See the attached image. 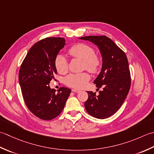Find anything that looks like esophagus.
<instances>
[{
	"label": "esophagus",
	"mask_w": 154,
	"mask_h": 154,
	"mask_svg": "<svg viewBox=\"0 0 154 154\" xmlns=\"http://www.w3.org/2000/svg\"><path fill=\"white\" fill-rule=\"evenodd\" d=\"M72 91L73 92H75V93H78V92H80V90H78V89H72Z\"/></svg>",
	"instance_id": "34e87169"
}]
</instances>
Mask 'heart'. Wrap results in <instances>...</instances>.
I'll use <instances>...</instances> for the list:
<instances>
[{"label":"heart","mask_w":154,"mask_h":154,"mask_svg":"<svg viewBox=\"0 0 154 154\" xmlns=\"http://www.w3.org/2000/svg\"><path fill=\"white\" fill-rule=\"evenodd\" d=\"M68 52L72 58L83 60V68L91 73H97L101 67V57L96 54L92 46L87 44H76L68 49ZM54 66L59 74H64L68 72V62L64 55L59 54L56 56ZM90 79V75L86 72L70 74L65 78V83L68 86L80 89L85 86Z\"/></svg>","instance_id":"obj_1"}]
</instances>
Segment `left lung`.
<instances>
[{"label":"left lung","mask_w":154,"mask_h":154,"mask_svg":"<svg viewBox=\"0 0 154 154\" xmlns=\"http://www.w3.org/2000/svg\"><path fill=\"white\" fill-rule=\"evenodd\" d=\"M80 39L89 40L98 46L103 61L102 70L94 82L97 88H102L103 90L99 91L98 95L88 92L85 108L90 115L96 118H109L120 109L130 88L131 76L127 56L106 36H87Z\"/></svg>","instance_id":"8db88e82"}]
</instances>
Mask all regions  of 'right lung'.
Returning a JSON list of instances; mask_svg holds the SVG:
<instances>
[{
	"mask_svg": "<svg viewBox=\"0 0 154 154\" xmlns=\"http://www.w3.org/2000/svg\"><path fill=\"white\" fill-rule=\"evenodd\" d=\"M65 45L63 38L48 37L31 47L22 63L18 79L27 108L43 120H51L63 110L71 90L60 87L56 92L49 83L57 73L54 59Z\"/></svg>",
	"mask_w": 154,
	"mask_h": 154,
	"instance_id": "right-lung-1",
	"label": "right lung"
}]
</instances>
